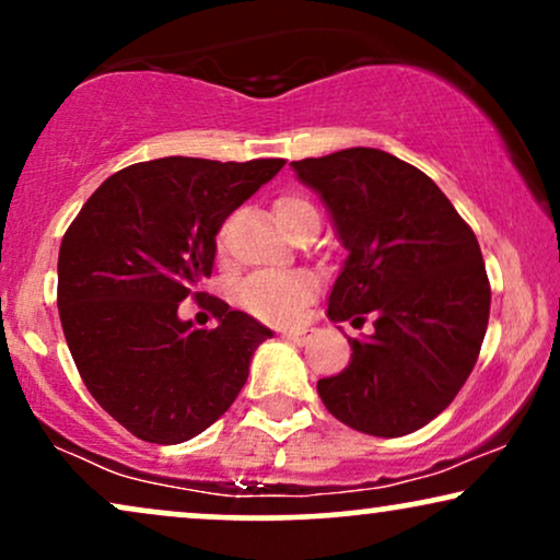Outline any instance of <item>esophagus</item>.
<instances>
[{
    "instance_id": "obj_1",
    "label": "esophagus",
    "mask_w": 560,
    "mask_h": 560,
    "mask_svg": "<svg viewBox=\"0 0 560 560\" xmlns=\"http://www.w3.org/2000/svg\"><path fill=\"white\" fill-rule=\"evenodd\" d=\"M307 328H289V330H281V338H287V341L292 343H304L307 341Z\"/></svg>"
}]
</instances>
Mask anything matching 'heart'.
I'll return each mask as SVG.
<instances>
[{"instance_id":"obj_1","label":"heart","mask_w":560,"mask_h":560,"mask_svg":"<svg viewBox=\"0 0 560 560\" xmlns=\"http://www.w3.org/2000/svg\"><path fill=\"white\" fill-rule=\"evenodd\" d=\"M307 214H315L313 203L300 196H281L273 203V217L287 232H292ZM224 230L219 232L217 247L224 250ZM315 279L304 271H260L247 276L237 287L235 302L247 315L264 323L284 325L302 315V310L313 302Z\"/></svg>"}]
</instances>
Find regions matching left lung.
<instances>
[{
    "label": "left lung",
    "mask_w": 560,
    "mask_h": 560,
    "mask_svg": "<svg viewBox=\"0 0 560 560\" xmlns=\"http://www.w3.org/2000/svg\"><path fill=\"white\" fill-rule=\"evenodd\" d=\"M320 194L349 258L328 296L332 323H364L351 362L317 380L325 408L372 436L427 427L478 362L491 284L476 232L419 167L370 147L292 162Z\"/></svg>",
    "instance_id": "1"
}]
</instances>
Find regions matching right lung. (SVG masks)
<instances>
[{
	"mask_svg": "<svg viewBox=\"0 0 560 560\" xmlns=\"http://www.w3.org/2000/svg\"><path fill=\"white\" fill-rule=\"evenodd\" d=\"M284 160L162 158L113 173L69 224L59 250V317L80 377L103 410L152 444L209 429L243 390L273 332L201 292L224 219ZM196 295L220 320L194 329Z\"/></svg>",
	"mask_w": 560,
	"mask_h": 560,
	"instance_id": "right-lung-1",
	"label": "right lung"
}]
</instances>
